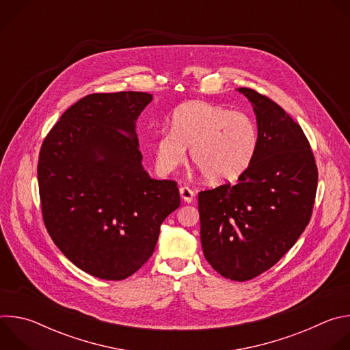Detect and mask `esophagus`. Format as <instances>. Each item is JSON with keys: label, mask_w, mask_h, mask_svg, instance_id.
Returning <instances> with one entry per match:
<instances>
[{"label": "esophagus", "mask_w": 350, "mask_h": 350, "mask_svg": "<svg viewBox=\"0 0 350 350\" xmlns=\"http://www.w3.org/2000/svg\"><path fill=\"white\" fill-rule=\"evenodd\" d=\"M180 195H181V199H183L184 202L191 204L195 193H193V191H192V189H189L188 187H181V188H180Z\"/></svg>", "instance_id": "34e87169"}]
</instances>
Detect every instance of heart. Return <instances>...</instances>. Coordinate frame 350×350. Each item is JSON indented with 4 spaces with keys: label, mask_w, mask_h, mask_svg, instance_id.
Instances as JSON below:
<instances>
[{
    "label": "heart",
    "mask_w": 350,
    "mask_h": 350,
    "mask_svg": "<svg viewBox=\"0 0 350 350\" xmlns=\"http://www.w3.org/2000/svg\"><path fill=\"white\" fill-rule=\"evenodd\" d=\"M187 148L191 161L206 181H235L251 166L258 148V130L245 113L206 101H189L177 107L170 130L155 142V163L167 174L184 163Z\"/></svg>",
    "instance_id": "1"
}]
</instances>
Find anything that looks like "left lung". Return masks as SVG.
Masks as SVG:
<instances>
[{
    "label": "left lung",
    "instance_id": "left-lung-1",
    "mask_svg": "<svg viewBox=\"0 0 350 350\" xmlns=\"http://www.w3.org/2000/svg\"><path fill=\"white\" fill-rule=\"evenodd\" d=\"M238 91L256 115V154L235 185L199 192L198 208L206 260L223 277L246 281L273 267L305 231L319 173L301 126L266 95Z\"/></svg>",
    "mask_w": 350,
    "mask_h": 350
}]
</instances>
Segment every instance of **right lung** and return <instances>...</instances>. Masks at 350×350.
Returning a JSON list of instances; mask_svg holds the SVG:
<instances>
[{
	"label": "right lung",
	"mask_w": 350,
	"mask_h": 350,
	"mask_svg": "<svg viewBox=\"0 0 350 350\" xmlns=\"http://www.w3.org/2000/svg\"><path fill=\"white\" fill-rule=\"evenodd\" d=\"M152 94H90L45 137L37 176L48 234L83 271L119 281L152 256L177 183L142 167L135 120Z\"/></svg>",
	"instance_id": "obj_1"
}]
</instances>
